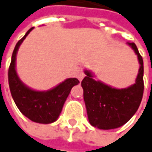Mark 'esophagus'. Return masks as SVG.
Listing matches in <instances>:
<instances>
[{
  "label": "esophagus",
  "instance_id": "1",
  "mask_svg": "<svg viewBox=\"0 0 152 152\" xmlns=\"http://www.w3.org/2000/svg\"><path fill=\"white\" fill-rule=\"evenodd\" d=\"M84 76H85V74H84L83 71L79 72V74H78V79H79V81H82V80L83 79Z\"/></svg>",
  "mask_w": 152,
  "mask_h": 152
}]
</instances>
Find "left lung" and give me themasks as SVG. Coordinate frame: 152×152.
<instances>
[{
    "mask_svg": "<svg viewBox=\"0 0 152 152\" xmlns=\"http://www.w3.org/2000/svg\"><path fill=\"white\" fill-rule=\"evenodd\" d=\"M139 62L138 74L134 84L116 89L93 79V74L84 70L82 81L83 99L90 124L101 130H111L125 124L137 112L144 94V62L134 42H128Z\"/></svg>",
    "mask_w": 152,
    "mask_h": 152,
    "instance_id": "left-lung-1",
    "label": "left lung"
}]
</instances>
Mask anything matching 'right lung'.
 I'll return each mask as SVG.
<instances>
[{"mask_svg": "<svg viewBox=\"0 0 152 152\" xmlns=\"http://www.w3.org/2000/svg\"><path fill=\"white\" fill-rule=\"evenodd\" d=\"M34 28L16 43L8 69V84L12 97L21 113L31 121L39 124H51L57 120L71 89L79 83L76 78H68L47 91H37L26 86L15 69V60L19 47Z\"/></svg>", "mask_w": 152, "mask_h": 152, "instance_id": "add662e5", "label": "right lung"}]
</instances>
